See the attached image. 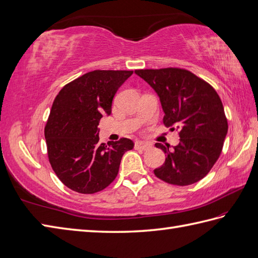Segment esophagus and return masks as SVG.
<instances>
[{"label": "esophagus", "instance_id": "esophagus-1", "mask_svg": "<svg viewBox=\"0 0 258 258\" xmlns=\"http://www.w3.org/2000/svg\"><path fill=\"white\" fill-rule=\"evenodd\" d=\"M135 148L140 149V150H148L151 148V144L148 142H143V141H137L135 143Z\"/></svg>", "mask_w": 258, "mask_h": 258}]
</instances>
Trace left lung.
I'll return each instance as SVG.
<instances>
[{"label":"left lung","instance_id":"left-lung-1","mask_svg":"<svg viewBox=\"0 0 258 258\" xmlns=\"http://www.w3.org/2000/svg\"><path fill=\"white\" fill-rule=\"evenodd\" d=\"M135 73L158 94L164 124L179 131V143L173 149L155 144L166 155L164 164L154 169L155 176L177 186L197 183L215 165L228 134L221 99L210 84L184 69Z\"/></svg>","mask_w":258,"mask_h":258}]
</instances>
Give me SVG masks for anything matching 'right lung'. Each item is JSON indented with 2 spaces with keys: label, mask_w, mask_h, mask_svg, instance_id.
<instances>
[{
  "label": "right lung",
  "mask_w": 258,
  "mask_h": 258,
  "mask_svg": "<svg viewBox=\"0 0 258 258\" xmlns=\"http://www.w3.org/2000/svg\"><path fill=\"white\" fill-rule=\"evenodd\" d=\"M134 71L95 70L63 86L45 127L48 158L56 176L80 194L103 190L116 178L127 138L99 143L98 123L111 114L112 98Z\"/></svg>",
  "instance_id": "right-lung-1"
}]
</instances>
